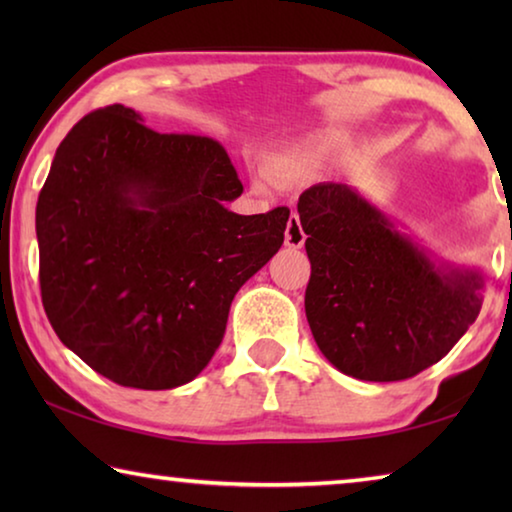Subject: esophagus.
Masks as SVG:
<instances>
[{"label": "esophagus", "mask_w": 512, "mask_h": 512, "mask_svg": "<svg viewBox=\"0 0 512 512\" xmlns=\"http://www.w3.org/2000/svg\"><path fill=\"white\" fill-rule=\"evenodd\" d=\"M305 230H302L300 225V216L298 214H291L289 221H287V230H284V246L289 248H302L305 246Z\"/></svg>", "instance_id": "obj_1"}]
</instances>
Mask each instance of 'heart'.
<instances>
[{"label":"heart","instance_id":"obj_1","mask_svg":"<svg viewBox=\"0 0 512 512\" xmlns=\"http://www.w3.org/2000/svg\"><path fill=\"white\" fill-rule=\"evenodd\" d=\"M325 162V151L320 146L291 142L268 151L262 158V169L273 183L293 185L300 180L314 178Z\"/></svg>","mask_w":512,"mask_h":512}]
</instances>
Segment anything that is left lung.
Returning <instances> with one entry per match:
<instances>
[{
	"mask_svg": "<svg viewBox=\"0 0 512 512\" xmlns=\"http://www.w3.org/2000/svg\"><path fill=\"white\" fill-rule=\"evenodd\" d=\"M298 214L311 262V334L345 375L415 377L443 359L479 316L481 273L431 262L352 187H309Z\"/></svg>",
	"mask_w": 512,
	"mask_h": 512,
	"instance_id": "obj_1",
	"label": "left lung"
}]
</instances>
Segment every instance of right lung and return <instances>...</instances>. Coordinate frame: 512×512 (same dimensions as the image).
<instances>
[{
  "mask_svg": "<svg viewBox=\"0 0 512 512\" xmlns=\"http://www.w3.org/2000/svg\"><path fill=\"white\" fill-rule=\"evenodd\" d=\"M223 146L106 106L65 135L36 207L58 339L119 386L167 391L214 357L230 305L284 241L289 207L241 216Z\"/></svg>",
  "mask_w": 512,
  "mask_h": 512,
  "instance_id": "1",
  "label": "right lung"
}]
</instances>
